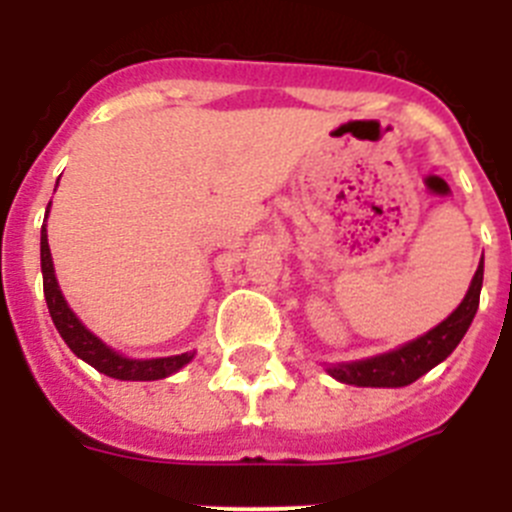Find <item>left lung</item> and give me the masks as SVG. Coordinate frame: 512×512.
I'll return each instance as SVG.
<instances>
[{
    "label": "left lung",
    "mask_w": 512,
    "mask_h": 512,
    "mask_svg": "<svg viewBox=\"0 0 512 512\" xmlns=\"http://www.w3.org/2000/svg\"><path fill=\"white\" fill-rule=\"evenodd\" d=\"M482 277H485V259L479 261L461 305L443 323L428 330L425 336L415 338V341L405 343L395 351L372 356V359L333 364L328 366V374L336 377L338 382L356 384V387H408V384H413L415 379L431 372L433 366L441 364L459 346V341L472 325L474 315H477Z\"/></svg>",
    "instance_id": "obj_1"
}]
</instances>
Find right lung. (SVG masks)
I'll return each instance as SVG.
<instances>
[{
  "mask_svg": "<svg viewBox=\"0 0 512 512\" xmlns=\"http://www.w3.org/2000/svg\"><path fill=\"white\" fill-rule=\"evenodd\" d=\"M51 207V205H48ZM40 269H43V292L45 302H48V312H51L53 325L66 341V346L79 356L81 361H87L97 372L107 374L112 379H122V382H153V379L171 377L179 372L182 366H187L194 359V354H179L166 356V359H128V356L117 354L115 348L99 341L92 330L84 328L69 302L63 300L61 287L56 282V271H53L51 248H48V233L45 225L40 230Z\"/></svg>",
  "mask_w": 512,
  "mask_h": 512,
  "instance_id": "right-lung-1",
  "label": "right lung"
}]
</instances>
